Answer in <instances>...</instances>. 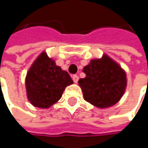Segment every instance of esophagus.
<instances>
[{
    "label": "esophagus",
    "instance_id": "esophagus-1",
    "mask_svg": "<svg viewBox=\"0 0 148 148\" xmlns=\"http://www.w3.org/2000/svg\"><path fill=\"white\" fill-rule=\"evenodd\" d=\"M72 79H73V80H74V83H77V82H78V80H79V76H78V75H76V74H74V75L72 76Z\"/></svg>",
    "mask_w": 148,
    "mask_h": 148
}]
</instances>
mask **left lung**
<instances>
[{"instance_id":"obj_1","label":"left lung","mask_w":148,"mask_h":148,"mask_svg":"<svg viewBox=\"0 0 148 148\" xmlns=\"http://www.w3.org/2000/svg\"><path fill=\"white\" fill-rule=\"evenodd\" d=\"M86 77L78 83L86 101L103 109L113 106L124 94L127 86L125 71L107 55L92 59L84 67Z\"/></svg>"}]
</instances>
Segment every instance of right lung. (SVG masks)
Returning <instances> with one entry per match:
<instances>
[{
    "instance_id": "1",
    "label": "right lung",
    "mask_w": 148,
    "mask_h": 148,
    "mask_svg": "<svg viewBox=\"0 0 148 148\" xmlns=\"http://www.w3.org/2000/svg\"><path fill=\"white\" fill-rule=\"evenodd\" d=\"M74 82L67 71L43 51L33 62L25 77L27 99L33 106L48 109L61 98Z\"/></svg>"
}]
</instances>
